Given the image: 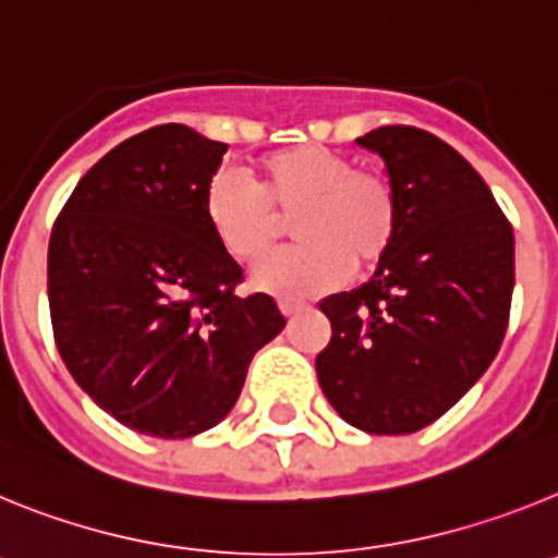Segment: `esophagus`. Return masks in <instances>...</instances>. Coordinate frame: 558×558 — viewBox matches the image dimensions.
Masks as SVG:
<instances>
[{"instance_id":"1","label":"esophagus","mask_w":558,"mask_h":558,"mask_svg":"<svg viewBox=\"0 0 558 558\" xmlns=\"http://www.w3.org/2000/svg\"><path fill=\"white\" fill-rule=\"evenodd\" d=\"M304 307H307V304H304V302H295V299H282V302H279V310H282L284 318H293V315L302 313Z\"/></svg>"}]
</instances>
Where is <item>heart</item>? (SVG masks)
<instances>
[{"instance_id": "heart-1", "label": "heart", "mask_w": 558, "mask_h": 558, "mask_svg": "<svg viewBox=\"0 0 558 558\" xmlns=\"http://www.w3.org/2000/svg\"><path fill=\"white\" fill-rule=\"evenodd\" d=\"M204 215L220 248L236 263H256L290 220L299 245L256 265L251 282L284 299H310L340 288L352 268L386 259L397 240L399 198L388 175L357 170L324 145H299L265 156L254 186L218 172L204 195Z\"/></svg>"}]
</instances>
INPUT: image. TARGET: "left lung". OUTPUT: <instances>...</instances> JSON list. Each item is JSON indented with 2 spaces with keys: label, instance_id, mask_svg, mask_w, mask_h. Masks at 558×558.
Here are the masks:
<instances>
[{
  "label": "left lung",
  "instance_id": "8db88e82",
  "mask_svg": "<svg viewBox=\"0 0 558 558\" xmlns=\"http://www.w3.org/2000/svg\"><path fill=\"white\" fill-rule=\"evenodd\" d=\"M386 161L397 240L366 284L318 307L332 324L315 357L324 397L374 436L445 416L492 366L509 327L514 231L475 167L411 125L357 140Z\"/></svg>",
  "mask_w": 558,
  "mask_h": 558
}]
</instances>
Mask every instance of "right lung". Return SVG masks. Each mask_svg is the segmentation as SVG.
<instances>
[{"label":"right lung","instance_id":"1","mask_svg":"<svg viewBox=\"0 0 558 558\" xmlns=\"http://www.w3.org/2000/svg\"><path fill=\"white\" fill-rule=\"evenodd\" d=\"M229 145L156 125L77 181L49 236L56 343L77 386L125 427L190 438L229 416L248 363L284 329L204 215Z\"/></svg>","mask_w":558,"mask_h":558}]
</instances>
